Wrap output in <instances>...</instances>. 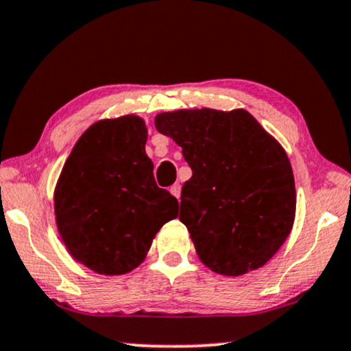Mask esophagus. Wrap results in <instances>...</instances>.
I'll list each match as a JSON object with an SVG mask.
<instances>
[{
    "mask_svg": "<svg viewBox=\"0 0 351 351\" xmlns=\"http://www.w3.org/2000/svg\"><path fill=\"white\" fill-rule=\"evenodd\" d=\"M170 193H171L173 196H175L176 199H178V197H180V194H181V186H180L178 183H176V184H173L171 188H170Z\"/></svg>",
    "mask_w": 351,
    "mask_h": 351,
    "instance_id": "esophagus-1",
    "label": "esophagus"
}]
</instances>
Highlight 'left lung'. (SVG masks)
<instances>
[{
  "label": "left lung",
  "mask_w": 351,
  "mask_h": 351,
  "mask_svg": "<svg viewBox=\"0 0 351 351\" xmlns=\"http://www.w3.org/2000/svg\"><path fill=\"white\" fill-rule=\"evenodd\" d=\"M155 128L183 149L193 170L181 189L180 220L201 263L227 277L263 267L295 221L285 149L243 108L158 113Z\"/></svg>",
  "instance_id": "obj_1"
}]
</instances>
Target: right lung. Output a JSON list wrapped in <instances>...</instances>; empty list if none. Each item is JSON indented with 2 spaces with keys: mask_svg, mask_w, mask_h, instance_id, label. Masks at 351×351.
Instances as JSON below:
<instances>
[{
  "mask_svg": "<svg viewBox=\"0 0 351 351\" xmlns=\"http://www.w3.org/2000/svg\"><path fill=\"white\" fill-rule=\"evenodd\" d=\"M141 117L100 119L79 137L55 188V220L74 261L123 275L147 256L155 234L178 217V201L154 178Z\"/></svg>",
  "mask_w": 351,
  "mask_h": 351,
  "instance_id": "right-lung-1",
  "label": "right lung"
}]
</instances>
